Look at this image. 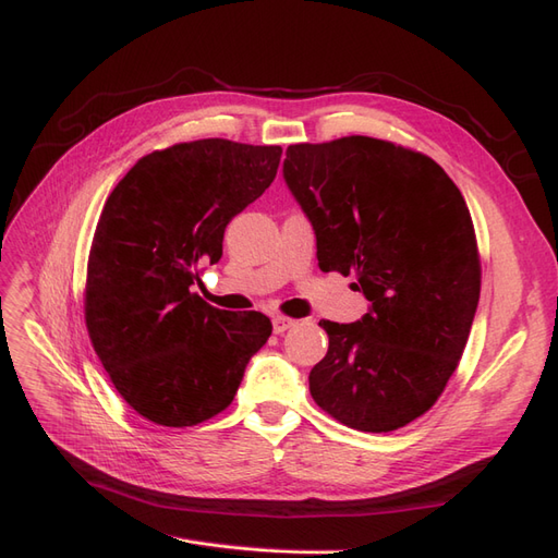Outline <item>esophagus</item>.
<instances>
[{
    "label": "esophagus",
    "mask_w": 558,
    "mask_h": 558,
    "mask_svg": "<svg viewBox=\"0 0 558 558\" xmlns=\"http://www.w3.org/2000/svg\"><path fill=\"white\" fill-rule=\"evenodd\" d=\"M296 320H292V317H284V315H274V331L276 333H282L288 331L290 327H294Z\"/></svg>",
    "instance_id": "esophagus-1"
}]
</instances>
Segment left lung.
Wrapping results in <instances>:
<instances>
[{
	"label": "left lung",
	"instance_id": "8db88e82",
	"mask_svg": "<svg viewBox=\"0 0 558 558\" xmlns=\"http://www.w3.org/2000/svg\"><path fill=\"white\" fill-rule=\"evenodd\" d=\"M282 174L317 264L355 276L372 304L353 325L320 323L313 400L348 427L392 433L439 400L470 337L482 264L465 198L429 156L364 135L290 145Z\"/></svg>",
	"mask_w": 558,
	"mask_h": 558
}]
</instances>
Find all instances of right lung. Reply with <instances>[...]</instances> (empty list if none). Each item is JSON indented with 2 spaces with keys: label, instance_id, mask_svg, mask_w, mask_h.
<instances>
[{
  "label": "right lung",
  "instance_id": "right-lung-1",
  "mask_svg": "<svg viewBox=\"0 0 558 558\" xmlns=\"http://www.w3.org/2000/svg\"><path fill=\"white\" fill-rule=\"evenodd\" d=\"M280 147L210 137L142 156L111 191L86 270V327L111 384L140 416L189 427L225 411L274 325L191 284L221 259L229 221L276 180Z\"/></svg>",
  "mask_w": 558,
  "mask_h": 558
}]
</instances>
